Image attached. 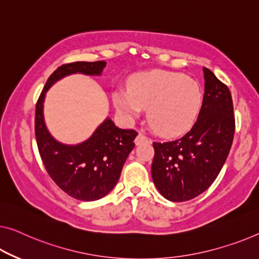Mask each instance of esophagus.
I'll return each mask as SVG.
<instances>
[{"mask_svg": "<svg viewBox=\"0 0 259 259\" xmlns=\"http://www.w3.org/2000/svg\"><path fill=\"white\" fill-rule=\"evenodd\" d=\"M150 141V138L148 137V136H145L144 134H138L137 135V137H136V140H135V143H136V145H140V144H142V143H149Z\"/></svg>", "mask_w": 259, "mask_h": 259, "instance_id": "34e87169", "label": "esophagus"}]
</instances>
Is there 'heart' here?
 Listing matches in <instances>:
<instances>
[{
    "label": "heart",
    "mask_w": 259,
    "mask_h": 259,
    "mask_svg": "<svg viewBox=\"0 0 259 259\" xmlns=\"http://www.w3.org/2000/svg\"><path fill=\"white\" fill-rule=\"evenodd\" d=\"M116 109L124 118L141 116L148 108L152 128L163 136H178L191 128L202 102L199 83L181 73L154 69L133 75L128 88L113 93Z\"/></svg>",
    "instance_id": "b5f03b06"
}]
</instances>
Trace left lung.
Returning <instances> with one entry per match:
<instances>
[{
  "mask_svg": "<svg viewBox=\"0 0 259 259\" xmlns=\"http://www.w3.org/2000/svg\"><path fill=\"white\" fill-rule=\"evenodd\" d=\"M204 94L192 129L176 141L153 143L151 175L165 199L183 202L209 188L226 163L235 133L229 88L203 67Z\"/></svg>",
  "mask_w": 259,
  "mask_h": 259,
  "instance_id": "8db88e82",
  "label": "left lung"
}]
</instances>
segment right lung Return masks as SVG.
<instances>
[{
    "instance_id": "obj_1",
    "label": "right lung",
    "mask_w": 259,
    "mask_h": 259,
    "mask_svg": "<svg viewBox=\"0 0 259 259\" xmlns=\"http://www.w3.org/2000/svg\"><path fill=\"white\" fill-rule=\"evenodd\" d=\"M106 64L75 61L61 65L46 81L36 105L34 134L46 171L65 193L82 201H95L113 190L138 134L133 129H119L110 118H106L88 140L76 145L63 144L46 128L44 99L58 80L75 73L101 75Z\"/></svg>"
}]
</instances>
